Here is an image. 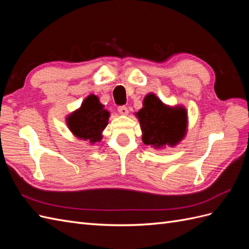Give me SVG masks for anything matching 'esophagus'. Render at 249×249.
Wrapping results in <instances>:
<instances>
[{"label":"esophagus","instance_id":"34e87169","mask_svg":"<svg viewBox=\"0 0 249 249\" xmlns=\"http://www.w3.org/2000/svg\"><path fill=\"white\" fill-rule=\"evenodd\" d=\"M117 110L122 115H127V113H129V110H127L125 106H119Z\"/></svg>","mask_w":249,"mask_h":249}]
</instances>
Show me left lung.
I'll use <instances>...</instances> for the list:
<instances>
[{"mask_svg":"<svg viewBox=\"0 0 249 249\" xmlns=\"http://www.w3.org/2000/svg\"><path fill=\"white\" fill-rule=\"evenodd\" d=\"M142 131V141L154 148L176 146L184 139L188 113L183 106L170 107L155 93H148L143 107L136 113Z\"/></svg>","mask_w":249,"mask_h":249,"instance_id":"1","label":"left lung"}]
</instances>
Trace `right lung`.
Listing matches in <instances>:
<instances>
[{
	"instance_id": "obj_1",
	"label": "right lung",
	"mask_w": 249,
	"mask_h": 249,
	"mask_svg": "<svg viewBox=\"0 0 249 249\" xmlns=\"http://www.w3.org/2000/svg\"><path fill=\"white\" fill-rule=\"evenodd\" d=\"M94 94L88 95L81 107L66 117V124L74 137L94 144L103 138L110 113Z\"/></svg>"
}]
</instances>
